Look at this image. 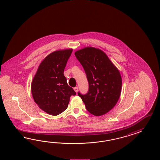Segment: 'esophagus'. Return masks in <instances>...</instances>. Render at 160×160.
I'll return each instance as SVG.
<instances>
[{
  "label": "esophagus",
  "instance_id": "esophagus-1",
  "mask_svg": "<svg viewBox=\"0 0 160 160\" xmlns=\"http://www.w3.org/2000/svg\"><path fill=\"white\" fill-rule=\"evenodd\" d=\"M73 89H74V91L76 92H78V87H75L74 88H73Z\"/></svg>",
  "mask_w": 160,
  "mask_h": 160
}]
</instances>
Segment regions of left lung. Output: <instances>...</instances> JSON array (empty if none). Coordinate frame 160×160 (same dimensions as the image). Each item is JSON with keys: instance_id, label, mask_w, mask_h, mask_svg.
<instances>
[{"instance_id": "left-lung-1", "label": "left lung", "mask_w": 160, "mask_h": 160, "mask_svg": "<svg viewBox=\"0 0 160 160\" xmlns=\"http://www.w3.org/2000/svg\"><path fill=\"white\" fill-rule=\"evenodd\" d=\"M75 55L82 66L88 81L86 94L78 92L87 110L95 116L105 114L118 102L122 91L118 69L100 49L87 47Z\"/></svg>"}]
</instances>
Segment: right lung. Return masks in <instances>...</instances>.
Segmentation results:
<instances>
[{"label": "right lung", "instance_id": "add662e5", "mask_svg": "<svg viewBox=\"0 0 160 160\" xmlns=\"http://www.w3.org/2000/svg\"><path fill=\"white\" fill-rule=\"evenodd\" d=\"M72 49L57 50L41 62L31 83L33 99L42 110L57 116L68 108L76 92L68 85L63 72Z\"/></svg>", "mask_w": 160, "mask_h": 160}]
</instances>
